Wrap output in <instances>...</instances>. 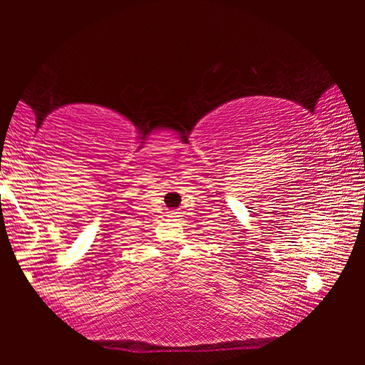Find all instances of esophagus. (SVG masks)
<instances>
[{
	"label": "esophagus",
	"mask_w": 365,
	"mask_h": 365,
	"mask_svg": "<svg viewBox=\"0 0 365 365\" xmlns=\"http://www.w3.org/2000/svg\"><path fill=\"white\" fill-rule=\"evenodd\" d=\"M175 214H177V212H174V211H172V212H170V217H174V215H175Z\"/></svg>",
	"instance_id": "34e87169"
}]
</instances>
